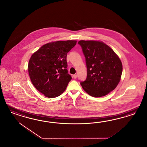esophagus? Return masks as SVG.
Here are the masks:
<instances>
[{"mask_svg":"<svg viewBox=\"0 0 147 147\" xmlns=\"http://www.w3.org/2000/svg\"><path fill=\"white\" fill-rule=\"evenodd\" d=\"M73 78H74V79H76V78H77V74H76L73 75Z\"/></svg>","mask_w":147,"mask_h":147,"instance_id":"esophagus-1","label":"esophagus"}]
</instances>
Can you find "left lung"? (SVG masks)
Segmentation results:
<instances>
[{
    "label": "left lung",
    "mask_w": 147,
    "mask_h": 147,
    "mask_svg": "<svg viewBox=\"0 0 147 147\" xmlns=\"http://www.w3.org/2000/svg\"><path fill=\"white\" fill-rule=\"evenodd\" d=\"M87 69V78L80 84L89 95L99 98L115 88L120 81L122 65L110 47L102 42L80 40Z\"/></svg>",
    "instance_id": "left-lung-1"
}]
</instances>
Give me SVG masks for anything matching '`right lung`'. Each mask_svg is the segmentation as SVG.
I'll list each match as a JSON object with an SVG mask.
<instances>
[{
  "mask_svg": "<svg viewBox=\"0 0 147 147\" xmlns=\"http://www.w3.org/2000/svg\"><path fill=\"white\" fill-rule=\"evenodd\" d=\"M76 44V40L52 42L43 45L32 54L28 65V74L32 84L45 96L58 97L71 80L66 58Z\"/></svg>",
  "mask_w": 147,
  "mask_h": 147,
  "instance_id": "right-lung-1",
  "label": "right lung"
}]
</instances>
